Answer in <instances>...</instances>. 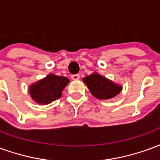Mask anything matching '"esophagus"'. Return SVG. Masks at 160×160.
<instances>
[{
  "mask_svg": "<svg viewBox=\"0 0 160 160\" xmlns=\"http://www.w3.org/2000/svg\"><path fill=\"white\" fill-rule=\"evenodd\" d=\"M71 78H72V80H77L80 79V74H78V73H76V74H73L72 76H71Z\"/></svg>",
  "mask_w": 160,
  "mask_h": 160,
  "instance_id": "1",
  "label": "esophagus"
}]
</instances>
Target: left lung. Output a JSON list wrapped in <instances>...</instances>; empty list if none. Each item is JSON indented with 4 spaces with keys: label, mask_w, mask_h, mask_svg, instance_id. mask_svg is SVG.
Returning <instances> with one entry per match:
<instances>
[{
    "label": "left lung",
    "mask_w": 160,
    "mask_h": 160,
    "mask_svg": "<svg viewBox=\"0 0 160 160\" xmlns=\"http://www.w3.org/2000/svg\"><path fill=\"white\" fill-rule=\"evenodd\" d=\"M83 81L87 84L92 94L98 99L112 98L122 90V87L96 73L84 78Z\"/></svg>",
    "instance_id": "obj_1"
}]
</instances>
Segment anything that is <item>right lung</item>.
<instances>
[{
  "label": "right lung",
  "mask_w": 160,
  "mask_h": 160,
  "mask_svg": "<svg viewBox=\"0 0 160 160\" xmlns=\"http://www.w3.org/2000/svg\"><path fill=\"white\" fill-rule=\"evenodd\" d=\"M68 82L66 77L49 74L31 86L30 95L38 104H49L62 96V92Z\"/></svg>",
  "instance_id": "obj_1"
}]
</instances>
